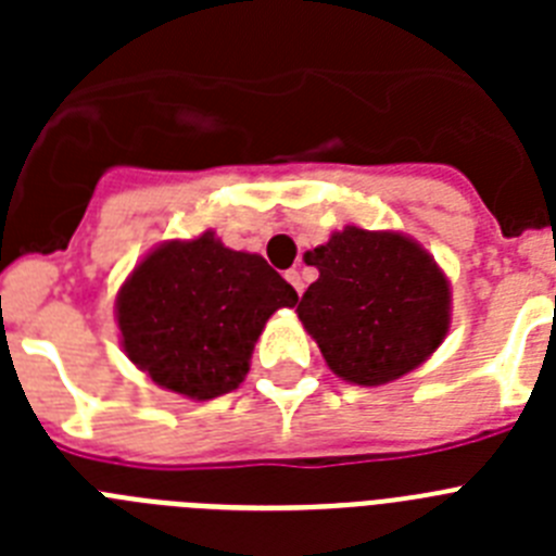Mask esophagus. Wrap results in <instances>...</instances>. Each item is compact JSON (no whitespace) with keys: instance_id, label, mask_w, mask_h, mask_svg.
I'll return each mask as SVG.
<instances>
[{"instance_id":"1","label":"esophagus","mask_w":556,"mask_h":556,"mask_svg":"<svg viewBox=\"0 0 556 556\" xmlns=\"http://www.w3.org/2000/svg\"><path fill=\"white\" fill-rule=\"evenodd\" d=\"M287 281L292 283L294 292H298V294H303V289H306V281H303L301 269H289V273H287Z\"/></svg>"}]
</instances>
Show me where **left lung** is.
I'll use <instances>...</instances> for the list:
<instances>
[{
	"label": "left lung",
	"instance_id": "left-lung-1",
	"mask_svg": "<svg viewBox=\"0 0 556 556\" xmlns=\"http://www.w3.org/2000/svg\"><path fill=\"white\" fill-rule=\"evenodd\" d=\"M320 278L298 317L351 384H390L420 367L451 328V283L415 239L348 225L306 253Z\"/></svg>",
	"mask_w": 556,
	"mask_h": 556
}]
</instances>
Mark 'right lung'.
<instances>
[{"label": "right lung", "mask_w": 556, "mask_h": 556, "mask_svg": "<svg viewBox=\"0 0 556 556\" xmlns=\"http://www.w3.org/2000/svg\"><path fill=\"white\" fill-rule=\"evenodd\" d=\"M298 292L262 255L230 250L214 230L164 242L116 298L122 348L159 387L211 401L242 384L264 323Z\"/></svg>", "instance_id": "right-lung-1"}]
</instances>
